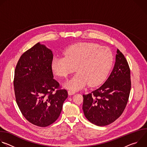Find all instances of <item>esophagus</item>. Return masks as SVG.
I'll return each instance as SVG.
<instances>
[{
	"instance_id": "1",
	"label": "esophagus",
	"mask_w": 147,
	"mask_h": 147,
	"mask_svg": "<svg viewBox=\"0 0 147 147\" xmlns=\"http://www.w3.org/2000/svg\"><path fill=\"white\" fill-rule=\"evenodd\" d=\"M75 93H76L75 91H72V90H69V91H68V94H69V95H72L74 94Z\"/></svg>"
}]
</instances>
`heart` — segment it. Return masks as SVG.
<instances>
[{
	"instance_id": "heart-1",
	"label": "heart",
	"mask_w": 147,
	"mask_h": 147,
	"mask_svg": "<svg viewBox=\"0 0 147 147\" xmlns=\"http://www.w3.org/2000/svg\"><path fill=\"white\" fill-rule=\"evenodd\" d=\"M65 56H54L52 69L60 77H66L76 68L77 73L68 80L65 86L78 90L86 87L99 85L111 70L113 55L106 47L95 43L80 42L68 47L64 52Z\"/></svg>"
}]
</instances>
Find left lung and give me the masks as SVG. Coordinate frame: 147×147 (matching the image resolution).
<instances>
[{"label": "left lung", "mask_w": 147, "mask_h": 147, "mask_svg": "<svg viewBox=\"0 0 147 147\" xmlns=\"http://www.w3.org/2000/svg\"><path fill=\"white\" fill-rule=\"evenodd\" d=\"M131 85L128 62L117 49L115 66L107 80L99 88L83 95L82 109L86 117L99 126L115 121L127 105Z\"/></svg>", "instance_id": "1"}]
</instances>
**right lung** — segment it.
<instances>
[{"mask_svg": "<svg viewBox=\"0 0 147 147\" xmlns=\"http://www.w3.org/2000/svg\"><path fill=\"white\" fill-rule=\"evenodd\" d=\"M53 53L37 43L20 57L16 67L14 90L17 105L24 117L39 127H47L60 116L68 96L53 78Z\"/></svg>", "mask_w": 147, "mask_h": 147, "instance_id": "add662e5", "label": "right lung"}]
</instances>
